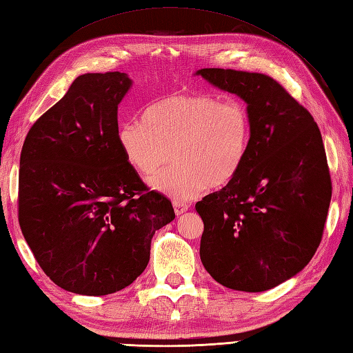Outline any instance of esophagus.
<instances>
[{
  "label": "esophagus",
  "instance_id": "esophagus-1",
  "mask_svg": "<svg viewBox=\"0 0 353 353\" xmlns=\"http://www.w3.org/2000/svg\"><path fill=\"white\" fill-rule=\"evenodd\" d=\"M172 206H174V212L176 215H182L186 211H188V205L181 203V201H172Z\"/></svg>",
  "mask_w": 353,
  "mask_h": 353
}]
</instances>
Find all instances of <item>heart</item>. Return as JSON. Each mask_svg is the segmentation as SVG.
Instances as JSON below:
<instances>
[{"label": "heart", "mask_w": 353, "mask_h": 353, "mask_svg": "<svg viewBox=\"0 0 353 353\" xmlns=\"http://www.w3.org/2000/svg\"><path fill=\"white\" fill-rule=\"evenodd\" d=\"M117 141L124 159L148 176L157 192L188 201L208 186L229 185L244 165L252 142V119L243 103L205 92L174 94L150 106L144 121L119 125Z\"/></svg>", "instance_id": "heart-1"}]
</instances>
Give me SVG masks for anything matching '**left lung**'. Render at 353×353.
<instances>
[{"instance_id":"1","label":"left lung","mask_w":353,"mask_h":353,"mask_svg":"<svg viewBox=\"0 0 353 353\" xmlns=\"http://www.w3.org/2000/svg\"><path fill=\"white\" fill-rule=\"evenodd\" d=\"M194 76L239 97L252 119L236 177L196 203L201 264L223 287L267 291L302 272L321 241L332 194L321 133L264 74L203 68Z\"/></svg>"}]
</instances>
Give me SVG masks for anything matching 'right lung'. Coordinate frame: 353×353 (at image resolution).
I'll list each match as a JSON object with an SVG mask.
<instances>
[{
  "instance_id": "1",
  "label": "right lung",
  "mask_w": 353,
  "mask_h": 353,
  "mask_svg": "<svg viewBox=\"0 0 353 353\" xmlns=\"http://www.w3.org/2000/svg\"><path fill=\"white\" fill-rule=\"evenodd\" d=\"M125 72L79 76L37 119L19 161V226L37 264L59 287L106 296L137 279L171 201L147 191L119 150Z\"/></svg>"
}]
</instances>
